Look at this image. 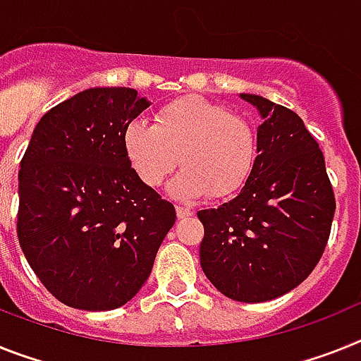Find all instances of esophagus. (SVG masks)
I'll list each match as a JSON object with an SVG mask.
<instances>
[{"label": "esophagus", "mask_w": 361, "mask_h": 361, "mask_svg": "<svg viewBox=\"0 0 361 361\" xmlns=\"http://www.w3.org/2000/svg\"><path fill=\"white\" fill-rule=\"evenodd\" d=\"M176 216L180 218V220H183V218L187 216H192V211L187 207H176Z\"/></svg>", "instance_id": "esophagus-1"}]
</instances>
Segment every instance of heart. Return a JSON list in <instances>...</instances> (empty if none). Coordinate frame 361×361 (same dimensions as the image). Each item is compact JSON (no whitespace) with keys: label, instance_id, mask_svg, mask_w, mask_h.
I'll list each match as a JSON object with an SVG mask.
<instances>
[{"label":"heart","instance_id":"heart-1","mask_svg":"<svg viewBox=\"0 0 361 361\" xmlns=\"http://www.w3.org/2000/svg\"><path fill=\"white\" fill-rule=\"evenodd\" d=\"M124 156L148 187L161 185L178 163L185 165L169 185L174 198L238 195L257 163L251 123L226 106L183 97L161 106L154 123L134 121L123 134Z\"/></svg>","mask_w":361,"mask_h":361}]
</instances>
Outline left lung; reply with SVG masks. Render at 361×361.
<instances>
[{"mask_svg":"<svg viewBox=\"0 0 361 361\" xmlns=\"http://www.w3.org/2000/svg\"><path fill=\"white\" fill-rule=\"evenodd\" d=\"M262 117L257 163L244 189L198 211L205 235L200 264L214 288L240 302L288 293L319 262L336 200L319 145L295 111L240 93Z\"/></svg>","mask_w":361,"mask_h":361,"instance_id":"obj_1","label":"left lung"}]
</instances>
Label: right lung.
<instances>
[{"label": "right lung", "mask_w": 361, "mask_h": 361, "mask_svg": "<svg viewBox=\"0 0 361 361\" xmlns=\"http://www.w3.org/2000/svg\"><path fill=\"white\" fill-rule=\"evenodd\" d=\"M148 106L132 87L84 90L42 117L21 159V251L68 307L126 305L174 226V205L124 156V130Z\"/></svg>", "instance_id": "1"}]
</instances>
